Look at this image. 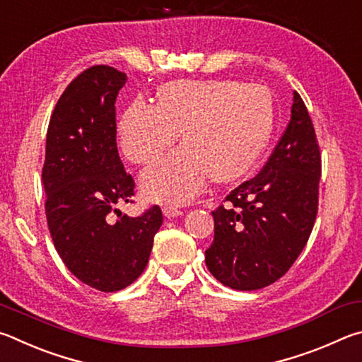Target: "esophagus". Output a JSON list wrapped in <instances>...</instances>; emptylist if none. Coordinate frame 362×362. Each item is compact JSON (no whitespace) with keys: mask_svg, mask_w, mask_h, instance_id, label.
Segmentation results:
<instances>
[{"mask_svg":"<svg viewBox=\"0 0 362 362\" xmlns=\"http://www.w3.org/2000/svg\"><path fill=\"white\" fill-rule=\"evenodd\" d=\"M163 216L165 218H176V216H181L182 214V211L181 210H177V208H175V206H163Z\"/></svg>","mask_w":362,"mask_h":362,"instance_id":"esophagus-1","label":"esophagus"}]
</instances>
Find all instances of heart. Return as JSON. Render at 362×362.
Wrapping results in <instances>:
<instances>
[{"mask_svg": "<svg viewBox=\"0 0 362 362\" xmlns=\"http://www.w3.org/2000/svg\"><path fill=\"white\" fill-rule=\"evenodd\" d=\"M274 103L262 86L238 81H175L157 103L135 100L117 124L120 151L133 163H149L181 133L182 148L144 170L139 189L146 200L182 205L213 177L232 182L250 173L267 148Z\"/></svg>", "mask_w": 362, "mask_h": 362, "instance_id": "b5f03b06", "label": "heart"}]
</instances>
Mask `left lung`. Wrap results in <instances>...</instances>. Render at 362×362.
I'll list each match as a JSON object with an SVG mask.
<instances>
[{"mask_svg": "<svg viewBox=\"0 0 362 362\" xmlns=\"http://www.w3.org/2000/svg\"><path fill=\"white\" fill-rule=\"evenodd\" d=\"M291 119L256 177L213 211L214 240L205 251L224 286L255 291L281 278L305 248L318 211L321 156L312 119L294 90Z\"/></svg>", "mask_w": 362, "mask_h": 362, "instance_id": "1", "label": "left lung"}]
</instances>
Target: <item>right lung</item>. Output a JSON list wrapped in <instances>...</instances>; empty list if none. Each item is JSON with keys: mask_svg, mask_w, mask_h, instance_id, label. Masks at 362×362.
Masks as SVG:
<instances>
[{"mask_svg": "<svg viewBox=\"0 0 362 362\" xmlns=\"http://www.w3.org/2000/svg\"><path fill=\"white\" fill-rule=\"evenodd\" d=\"M125 82V73L97 65L65 88L49 122L42 168L55 250L78 280L103 293L143 274L163 221L157 205L138 218L117 208L135 187L116 143L114 103Z\"/></svg>", "mask_w": 362, "mask_h": 362, "instance_id": "right-lung-1", "label": "right lung"}]
</instances>
